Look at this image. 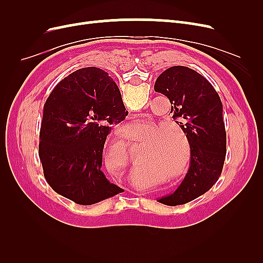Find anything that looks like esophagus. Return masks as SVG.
<instances>
[{
	"mask_svg": "<svg viewBox=\"0 0 263 263\" xmlns=\"http://www.w3.org/2000/svg\"><path fill=\"white\" fill-rule=\"evenodd\" d=\"M134 117H135V115H134Z\"/></svg>",
	"mask_w": 263,
	"mask_h": 263,
	"instance_id": "34e87169",
	"label": "esophagus"
}]
</instances>
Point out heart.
<instances>
[{
	"mask_svg": "<svg viewBox=\"0 0 263 263\" xmlns=\"http://www.w3.org/2000/svg\"><path fill=\"white\" fill-rule=\"evenodd\" d=\"M147 126L149 128H155L157 124L150 123ZM183 146L185 147L184 157H182ZM109 153L119 159L122 169H124L127 165V146L125 142H115L109 147ZM190 160L189 141L184 133L176 126L161 125L153 132L150 139L142 147L136 164L141 169V165L149 163L151 166L169 173L170 178L177 179L187 171Z\"/></svg>",
	"mask_w": 263,
	"mask_h": 263,
	"instance_id": "1",
	"label": "heart"
}]
</instances>
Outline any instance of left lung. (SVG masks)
<instances>
[{
    "mask_svg": "<svg viewBox=\"0 0 263 263\" xmlns=\"http://www.w3.org/2000/svg\"><path fill=\"white\" fill-rule=\"evenodd\" d=\"M155 91L169 99V115L184 133L191 149L190 166L181 184L157 201L169 206L182 205L208 192L220 177L226 158L221 101L202 74L183 66L163 71Z\"/></svg>",
    "mask_w": 263,
    "mask_h": 263,
    "instance_id": "1",
    "label": "left lung"
}]
</instances>
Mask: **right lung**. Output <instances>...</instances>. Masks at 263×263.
<instances>
[{
    "mask_svg": "<svg viewBox=\"0 0 263 263\" xmlns=\"http://www.w3.org/2000/svg\"><path fill=\"white\" fill-rule=\"evenodd\" d=\"M128 115L113 79L102 69H79L55 85L44 106L39 158L58 194L92 205L123 192L102 171L110 125Z\"/></svg>",
    "mask_w": 263,
    "mask_h": 263,
    "instance_id": "1",
    "label": "right lung"
}]
</instances>
